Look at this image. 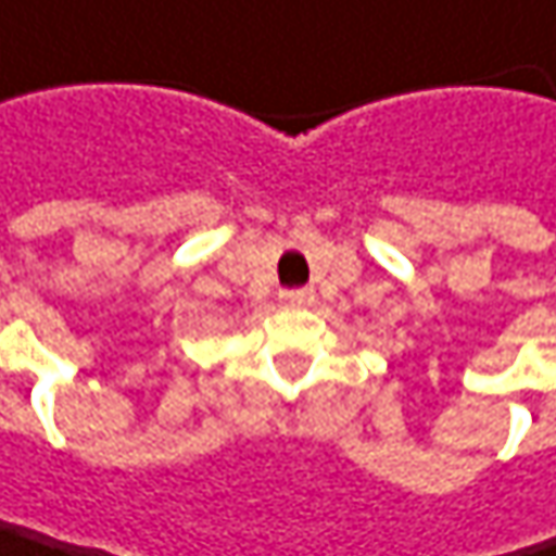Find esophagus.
<instances>
[{
  "label": "esophagus",
  "mask_w": 556,
  "mask_h": 556,
  "mask_svg": "<svg viewBox=\"0 0 556 556\" xmlns=\"http://www.w3.org/2000/svg\"><path fill=\"white\" fill-rule=\"evenodd\" d=\"M279 302L282 305H312L315 302V292L312 289H282L279 292Z\"/></svg>",
  "instance_id": "obj_1"
}]
</instances>
